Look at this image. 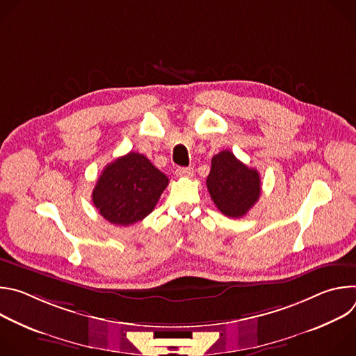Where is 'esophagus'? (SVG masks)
Masks as SVG:
<instances>
[{"label": "esophagus", "mask_w": 356, "mask_h": 356, "mask_svg": "<svg viewBox=\"0 0 356 356\" xmlns=\"http://www.w3.org/2000/svg\"><path fill=\"white\" fill-rule=\"evenodd\" d=\"M194 170L193 168H177L176 169V176L179 177H193Z\"/></svg>", "instance_id": "34e87169"}]
</instances>
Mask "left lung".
<instances>
[{
    "label": "left lung",
    "mask_w": 356,
    "mask_h": 356,
    "mask_svg": "<svg viewBox=\"0 0 356 356\" xmlns=\"http://www.w3.org/2000/svg\"><path fill=\"white\" fill-rule=\"evenodd\" d=\"M207 188L224 216L241 218L259 200L261 177L257 169L243 165L232 152L222 150L211 159Z\"/></svg>",
    "instance_id": "left-lung-1"
}]
</instances>
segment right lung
Listing matches in <instances>:
<instances>
[{
    "label": "right lung",
    "mask_w": 356,
    "mask_h": 356,
    "mask_svg": "<svg viewBox=\"0 0 356 356\" xmlns=\"http://www.w3.org/2000/svg\"><path fill=\"white\" fill-rule=\"evenodd\" d=\"M169 179L150 161L129 152L107 165L92 190L98 213L114 225H131L154 211Z\"/></svg>",
    "instance_id": "add662e5"
}]
</instances>
